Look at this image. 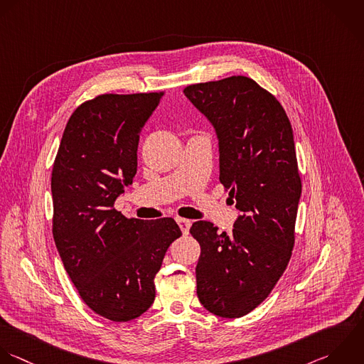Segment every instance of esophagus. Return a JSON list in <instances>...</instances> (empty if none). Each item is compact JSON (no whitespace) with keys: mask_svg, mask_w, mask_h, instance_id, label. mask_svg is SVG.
<instances>
[{"mask_svg":"<svg viewBox=\"0 0 364 364\" xmlns=\"http://www.w3.org/2000/svg\"><path fill=\"white\" fill-rule=\"evenodd\" d=\"M176 221H177V224L180 225V228H181V232H183L184 235H187V234L190 232L191 221H190V220H184V218H177Z\"/></svg>","mask_w":364,"mask_h":364,"instance_id":"34e87169","label":"esophagus"}]
</instances>
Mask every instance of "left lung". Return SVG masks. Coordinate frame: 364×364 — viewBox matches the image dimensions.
Instances as JSON below:
<instances>
[{
	"label": "left lung",
	"mask_w": 364,
	"mask_h": 364,
	"mask_svg": "<svg viewBox=\"0 0 364 364\" xmlns=\"http://www.w3.org/2000/svg\"><path fill=\"white\" fill-rule=\"evenodd\" d=\"M184 95L215 130L220 181L240 211L230 234L208 221L190 228L201 247L197 295L208 312L241 318L268 298L292 255L302 193L292 126L247 76L190 85Z\"/></svg>",
	"instance_id": "8db88e82"
}]
</instances>
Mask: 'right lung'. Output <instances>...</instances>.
Wrapping results in <instances>:
<instances>
[{
  "label": "right lung",
  "mask_w": 364,
  "mask_h": 364,
  "mask_svg": "<svg viewBox=\"0 0 364 364\" xmlns=\"http://www.w3.org/2000/svg\"><path fill=\"white\" fill-rule=\"evenodd\" d=\"M163 92L100 95L69 117L52 168L53 240L83 302L129 322L154 302V277L181 237L173 218H126L113 208L137 171L140 132Z\"/></svg>",
  "instance_id": "add662e5"
}]
</instances>
